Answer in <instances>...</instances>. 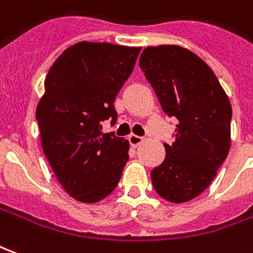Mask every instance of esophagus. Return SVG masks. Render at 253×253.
<instances>
[{
	"mask_svg": "<svg viewBox=\"0 0 253 253\" xmlns=\"http://www.w3.org/2000/svg\"><path fill=\"white\" fill-rule=\"evenodd\" d=\"M128 141H130V143H131V146H138V145H141V143L143 142V138L142 137H138V135H135V134H131L130 137H128Z\"/></svg>",
	"mask_w": 253,
	"mask_h": 253,
	"instance_id": "34e87169",
	"label": "esophagus"
}]
</instances>
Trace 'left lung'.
Segmentation results:
<instances>
[{"mask_svg": "<svg viewBox=\"0 0 253 253\" xmlns=\"http://www.w3.org/2000/svg\"><path fill=\"white\" fill-rule=\"evenodd\" d=\"M139 67L161 108L179 121L175 142L164 143L165 160L152 172L154 190L172 203L201 195L230 149L232 105L202 58L175 44L146 47Z\"/></svg>", "mask_w": 253, "mask_h": 253, "instance_id": "1", "label": "left lung"}]
</instances>
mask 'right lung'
I'll list each match as a JSON object with an SVG mask.
<instances>
[{"mask_svg":"<svg viewBox=\"0 0 253 253\" xmlns=\"http://www.w3.org/2000/svg\"><path fill=\"white\" fill-rule=\"evenodd\" d=\"M141 47L80 42L52 63L36 107L41 142L63 190L96 203L115 190L128 160V141L101 132L115 125L114 101Z\"/></svg>","mask_w":253,"mask_h":253,"instance_id":"1","label":"right lung"}]
</instances>
